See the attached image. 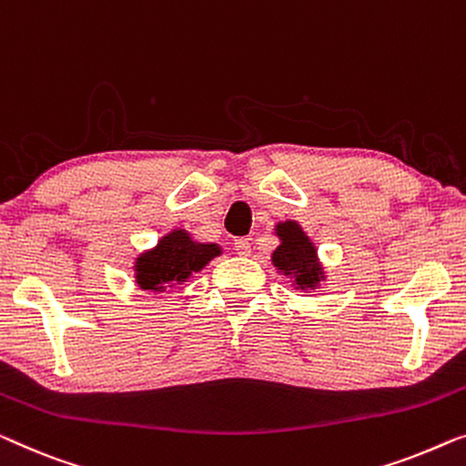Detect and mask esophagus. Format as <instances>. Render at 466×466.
I'll return each instance as SVG.
<instances>
[{
  "label": "esophagus",
  "mask_w": 466,
  "mask_h": 466,
  "mask_svg": "<svg viewBox=\"0 0 466 466\" xmlns=\"http://www.w3.org/2000/svg\"><path fill=\"white\" fill-rule=\"evenodd\" d=\"M249 239L248 238H239V239H235V249H238V254H241V256H248L249 254Z\"/></svg>",
  "instance_id": "obj_1"
}]
</instances>
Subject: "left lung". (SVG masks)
Instances as JSON below:
<instances>
[{
  "mask_svg": "<svg viewBox=\"0 0 466 466\" xmlns=\"http://www.w3.org/2000/svg\"><path fill=\"white\" fill-rule=\"evenodd\" d=\"M275 231L279 235L281 246L273 252V265L283 275H292L300 289L315 288L323 279V271L317 262L315 246L309 241L305 231L292 220L279 222Z\"/></svg>",
  "mask_w": 466,
  "mask_h": 466,
  "instance_id": "left-lung-1",
  "label": "left lung"
}]
</instances>
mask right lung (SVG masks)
I'll return each mask as SVG.
<instances>
[{
    "label": "right lung",
    "instance_id": "add662e5",
    "mask_svg": "<svg viewBox=\"0 0 466 466\" xmlns=\"http://www.w3.org/2000/svg\"><path fill=\"white\" fill-rule=\"evenodd\" d=\"M220 254L217 244H198L187 231H172L151 252L137 258V281L143 289L164 292L174 281H187Z\"/></svg>",
    "mask_w": 466,
    "mask_h": 466
}]
</instances>
